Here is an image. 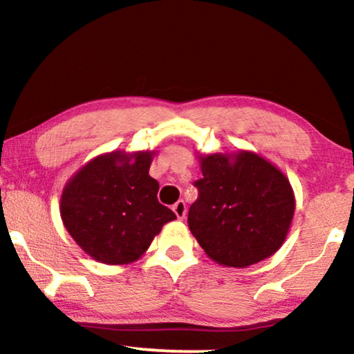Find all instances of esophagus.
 <instances>
[{
	"instance_id": "34e87169",
	"label": "esophagus",
	"mask_w": 354,
	"mask_h": 354,
	"mask_svg": "<svg viewBox=\"0 0 354 354\" xmlns=\"http://www.w3.org/2000/svg\"><path fill=\"white\" fill-rule=\"evenodd\" d=\"M172 211L176 212V216H177V219H183V217H185V214H187V206H185V201L183 200H178L176 205L172 206Z\"/></svg>"
}]
</instances>
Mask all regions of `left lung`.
Here are the masks:
<instances>
[{"label": "left lung", "mask_w": 354, "mask_h": 354, "mask_svg": "<svg viewBox=\"0 0 354 354\" xmlns=\"http://www.w3.org/2000/svg\"><path fill=\"white\" fill-rule=\"evenodd\" d=\"M203 178L188 209V227L207 258L248 268L272 256L287 239L295 195L285 174L253 151L198 156Z\"/></svg>", "instance_id": "8db88e82"}]
</instances>
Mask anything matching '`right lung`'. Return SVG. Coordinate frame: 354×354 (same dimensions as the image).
Returning <instances> with one entry per match:
<instances>
[{
    "mask_svg": "<svg viewBox=\"0 0 354 354\" xmlns=\"http://www.w3.org/2000/svg\"><path fill=\"white\" fill-rule=\"evenodd\" d=\"M154 151H111L79 169L61 195V219L90 258L120 266L142 258L176 214L158 201Z\"/></svg>",
    "mask_w": 354,
    "mask_h": 354,
    "instance_id": "obj_1",
    "label": "right lung"
}]
</instances>
